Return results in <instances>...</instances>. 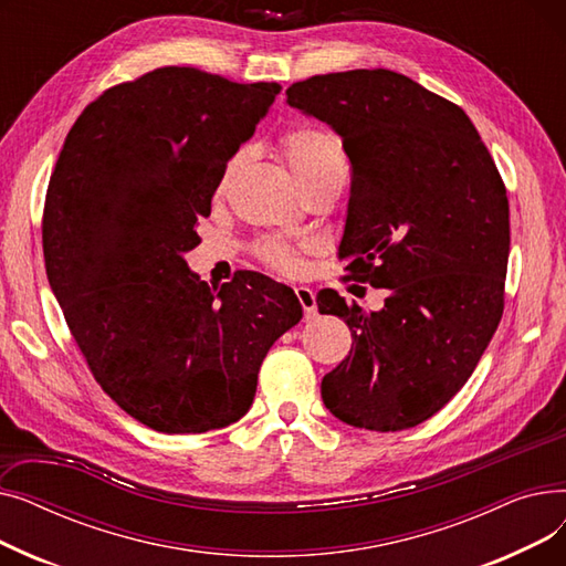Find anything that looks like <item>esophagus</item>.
I'll list each match as a JSON object with an SVG mask.
<instances>
[{"label":"esophagus","mask_w":566,"mask_h":566,"mask_svg":"<svg viewBox=\"0 0 566 566\" xmlns=\"http://www.w3.org/2000/svg\"><path fill=\"white\" fill-rule=\"evenodd\" d=\"M295 295H298V301L303 305V312H305V318H314L316 316V295L310 286H298L295 289Z\"/></svg>","instance_id":"obj_1"}]
</instances>
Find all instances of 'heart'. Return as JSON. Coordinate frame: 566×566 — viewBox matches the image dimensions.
<instances>
[{
	"label": "heart",
	"mask_w": 566,
	"mask_h": 566,
	"mask_svg": "<svg viewBox=\"0 0 566 566\" xmlns=\"http://www.w3.org/2000/svg\"><path fill=\"white\" fill-rule=\"evenodd\" d=\"M280 146H282V154L286 156L295 178H298V184L303 188L321 181V178H328V176H346L344 148L337 142V137H333L331 133L312 128V126L293 128L282 135ZM241 160H243V151L227 160V165L220 174V184H218L220 192L229 186L231 176H233L235 167L241 165ZM303 250H305V245H293V243L284 241V238H265V241L256 248V254L268 268H273V271L284 273V275H295L301 271V252Z\"/></svg>",
	"instance_id": "b5f03b06"
}]
</instances>
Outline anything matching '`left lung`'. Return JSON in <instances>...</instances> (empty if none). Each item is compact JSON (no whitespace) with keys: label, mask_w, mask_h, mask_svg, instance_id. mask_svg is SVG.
Masks as SVG:
<instances>
[{"label":"left lung","mask_w":566,"mask_h":566,"mask_svg":"<svg viewBox=\"0 0 566 566\" xmlns=\"http://www.w3.org/2000/svg\"><path fill=\"white\" fill-rule=\"evenodd\" d=\"M286 103L328 124L350 160L346 277L390 291L378 312L318 291L355 344L323 376V403L350 427L410 429L463 388L497 328L507 190L468 114L401 73L314 75Z\"/></svg>","instance_id":"left-lung-1"}]
</instances>
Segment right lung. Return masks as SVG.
I'll return each mask as SVG.
<instances>
[{"label":"right lung","mask_w":566,"mask_h":566,"mask_svg":"<svg viewBox=\"0 0 566 566\" xmlns=\"http://www.w3.org/2000/svg\"><path fill=\"white\" fill-rule=\"evenodd\" d=\"M280 88L156 69L84 107L50 176L54 298L101 388L154 431L241 420L268 348L303 318L293 289L271 277L211 289L186 261L227 160Z\"/></svg>","instance_id":"obj_1"}]
</instances>
